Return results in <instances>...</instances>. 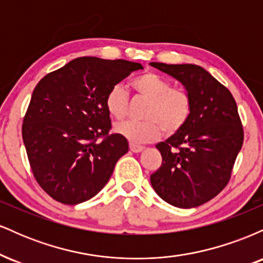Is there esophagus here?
Returning a JSON list of instances; mask_svg holds the SVG:
<instances>
[{
	"mask_svg": "<svg viewBox=\"0 0 263 263\" xmlns=\"http://www.w3.org/2000/svg\"><path fill=\"white\" fill-rule=\"evenodd\" d=\"M129 149L132 151V152H135V153H140V152H142V151L144 149V147H142V146H137V144H129Z\"/></svg>",
	"mask_w": 263,
	"mask_h": 263,
	"instance_id": "1",
	"label": "esophagus"
}]
</instances>
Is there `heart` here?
Here are the masks:
<instances>
[{"label":"heart","mask_w":263,"mask_h":263,"mask_svg":"<svg viewBox=\"0 0 263 263\" xmlns=\"http://www.w3.org/2000/svg\"><path fill=\"white\" fill-rule=\"evenodd\" d=\"M132 89L141 98L148 100L143 122L125 121L115 125V131L132 144H144L158 140L163 135L176 134L185 125L192 111L188 92L172 87L161 75L148 71L131 81ZM108 114L122 120L128 111V93L120 84L111 86L105 98Z\"/></svg>","instance_id":"1"}]
</instances>
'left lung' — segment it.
<instances>
[{"label":"left lung","instance_id":"8db88e82","mask_svg":"<svg viewBox=\"0 0 263 263\" xmlns=\"http://www.w3.org/2000/svg\"><path fill=\"white\" fill-rule=\"evenodd\" d=\"M185 87L192 111L185 125L157 144L162 165L151 184L163 200L190 209L215 198L231 177L243 129L231 92L194 64L149 63Z\"/></svg>","mask_w":263,"mask_h":263}]
</instances>
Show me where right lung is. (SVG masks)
Instances as JSON below:
<instances>
[{
    "label": "right lung",
    "instance_id": "right-lung-1",
    "mask_svg": "<svg viewBox=\"0 0 263 263\" xmlns=\"http://www.w3.org/2000/svg\"><path fill=\"white\" fill-rule=\"evenodd\" d=\"M140 69V63L123 59L81 57L34 87L23 119V143L35 180L54 200L75 205L95 197L128 152L127 140L110 134L105 98Z\"/></svg>",
    "mask_w": 263,
    "mask_h": 263
}]
</instances>
